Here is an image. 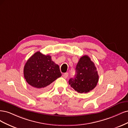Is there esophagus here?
Returning <instances> with one entry per match:
<instances>
[{
  "mask_svg": "<svg viewBox=\"0 0 128 128\" xmlns=\"http://www.w3.org/2000/svg\"><path fill=\"white\" fill-rule=\"evenodd\" d=\"M68 73L67 72L64 73L63 74V77L65 78V79H66V78H68Z\"/></svg>",
  "mask_w": 128,
  "mask_h": 128,
  "instance_id": "esophagus-1",
  "label": "esophagus"
}]
</instances>
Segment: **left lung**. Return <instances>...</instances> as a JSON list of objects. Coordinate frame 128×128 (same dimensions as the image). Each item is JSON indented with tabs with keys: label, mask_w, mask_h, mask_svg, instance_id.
<instances>
[{
	"label": "left lung",
	"mask_w": 128,
	"mask_h": 128,
	"mask_svg": "<svg viewBox=\"0 0 128 128\" xmlns=\"http://www.w3.org/2000/svg\"><path fill=\"white\" fill-rule=\"evenodd\" d=\"M99 76L97 68L87 55L81 57L76 65L74 77L69 80L72 88L79 93H87L97 86Z\"/></svg>",
	"instance_id": "obj_1"
}]
</instances>
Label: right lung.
Listing matches in <instances>:
<instances>
[{"mask_svg":"<svg viewBox=\"0 0 128 128\" xmlns=\"http://www.w3.org/2000/svg\"><path fill=\"white\" fill-rule=\"evenodd\" d=\"M61 76L59 66L52 60L51 56L40 52L30 57L24 68V76L27 83L38 91L46 90Z\"/></svg>","mask_w":128,"mask_h":128,"instance_id":"right-lung-1","label":"right lung"}]
</instances>
